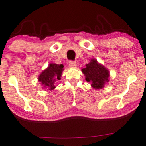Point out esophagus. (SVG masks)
Here are the masks:
<instances>
[{
  "mask_svg": "<svg viewBox=\"0 0 146 146\" xmlns=\"http://www.w3.org/2000/svg\"><path fill=\"white\" fill-rule=\"evenodd\" d=\"M68 65L71 68H75V67L77 66V63L76 62H73V61H70L69 63H68Z\"/></svg>",
  "mask_w": 146,
  "mask_h": 146,
  "instance_id": "34e87169",
  "label": "esophagus"
}]
</instances>
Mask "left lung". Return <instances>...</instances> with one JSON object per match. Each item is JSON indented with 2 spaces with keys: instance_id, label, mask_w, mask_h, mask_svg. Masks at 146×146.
<instances>
[{
  "instance_id": "8db88e82",
  "label": "left lung",
  "mask_w": 146,
  "mask_h": 146,
  "mask_svg": "<svg viewBox=\"0 0 146 146\" xmlns=\"http://www.w3.org/2000/svg\"><path fill=\"white\" fill-rule=\"evenodd\" d=\"M85 66L82 72L85 76L86 81L91 82V87L94 89H101L105 86V83L109 82L110 71L95 58L91 59L89 63Z\"/></svg>"
}]
</instances>
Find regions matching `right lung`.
I'll return each instance as SVG.
<instances>
[{"label":"right lung","instance_id":"right-lung-1","mask_svg":"<svg viewBox=\"0 0 146 146\" xmlns=\"http://www.w3.org/2000/svg\"><path fill=\"white\" fill-rule=\"evenodd\" d=\"M63 64L51 63L48 66L43 70L38 77V81L42 85V88L48 90H54L55 89L56 81L61 80L62 72L64 70Z\"/></svg>","mask_w":146,"mask_h":146}]
</instances>
